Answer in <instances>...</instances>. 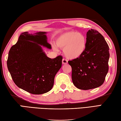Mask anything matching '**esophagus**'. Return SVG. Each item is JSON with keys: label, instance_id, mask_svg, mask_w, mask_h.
Instances as JSON below:
<instances>
[{"label": "esophagus", "instance_id": "1", "mask_svg": "<svg viewBox=\"0 0 121 121\" xmlns=\"http://www.w3.org/2000/svg\"><path fill=\"white\" fill-rule=\"evenodd\" d=\"M62 63L63 64H67V60L66 59L63 58L62 60Z\"/></svg>", "mask_w": 121, "mask_h": 121}]
</instances>
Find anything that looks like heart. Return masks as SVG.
<instances>
[{
	"instance_id": "1",
	"label": "heart",
	"mask_w": 121,
	"mask_h": 121,
	"mask_svg": "<svg viewBox=\"0 0 121 121\" xmlns=\"http://www.w3.org/2000/svg\"><path fill=\"white\" fill-rule=\"evenodd\" d=\"M55 44L63 48L65 56L70 60L80 58L85 52L86 48V38L83 34L76 31H67L56 38ZM56 49V47H54Z\"/></svg>"
}]
</instances>
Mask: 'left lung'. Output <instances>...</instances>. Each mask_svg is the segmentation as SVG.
<instances>
[{
  "instance_id": "left-lung-1",
  "label": "left lung",
  "mask_w": 121,
  "mask_h": 121,
  "mask_svg": "<svg viewBox=\"0 0 121 121\" xmlns=\"http://www.w3.org/2000/svg\"><path fill=\"white\" fill-rule=\"evenodd\" d=\"M109 47L97 30L91 29L86 34V48L80 58L69 60L74 85L81 90L99 87L108 71Z\"/></svg>"
}]
</instances>
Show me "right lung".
<instances>
[{
	"instance_id": "add662e5",
	"label": "right lung",
	"mask_w": 121,
	"mask_h": 121,
	"mask_svg": "<svg viewBox=\"0 0 121 121\" xmlns=\"http://www.w3.org/2000/svg\"><path fill=\"white\" fill-rule=\"evenodd\" d=\"M46 33H22L8 53L7 65L13 82L33 94H42L51 90L55 75L61 67L62 56L48 57L39 45L52 48L47 42Z\"/></svg>"
}]
</instances>
